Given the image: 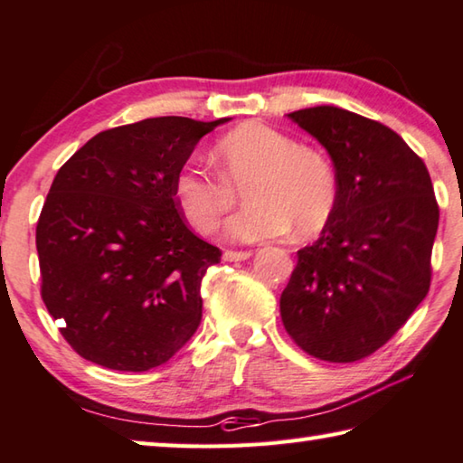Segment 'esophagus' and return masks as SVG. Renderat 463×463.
Here are the masks:
<instances>
[{"instance_id": "34e87169", "label": "esophagus", "mask_w": 463, "mask_h": 463, "mask_svg": "<svg viewBox=\"0 0 463 463\" xmlns=\"http://www.w3.org/2000/svg\"><path fill=\"white\" fill-rule=\"evenodd\" d=\"M253 255L250 250H224V261H245Z\"/></svg>"}]
</instances>
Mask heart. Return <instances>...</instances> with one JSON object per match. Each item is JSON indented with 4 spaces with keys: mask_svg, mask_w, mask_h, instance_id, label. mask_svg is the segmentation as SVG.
Returning a JSON list of instances; mask_svg holds the SVG:
<instances>
[{
    "mask_svg": "<svg viewBox=\"0 0 463 463\" xmlns=\"http://www.w3.org/2000/svg\"><path fill=\"white\" fill-rule=\"evenodd\" d=\"M214 156L221 175L184 165L174 179L177 206L194 229L214 231L249 179L247 210L229 218L224 237L261 242L294 229L308 237L326 224L336 200L333 165L323 153L298 146L292 137L260 122L242 124L218 140Z\"/></svg>",
    "mask_w": 463,
    "mask_h": 463,
    "instance_id": "obj_1",
    "label": "heart"
}]
</instances>
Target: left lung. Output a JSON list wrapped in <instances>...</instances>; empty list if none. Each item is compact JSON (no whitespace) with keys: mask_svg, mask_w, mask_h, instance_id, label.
<instances>
[{"mask_svg":"<svg viewBox=\"0 0 463 463\" xmlns=\"http://www.w3.org/2000/svg\"><path fill=\"white\" fill-rule=\"evenodd\" d=\"M326 148L336 200L279 298L288 335L318 359L380 349L430 286L439 206L420 156L383 124L336 106L286 114Z\"/></svg>","mask_w":463,"mask_h":463,"instance_id":"left-lung-1","label":"left lung"}]
</instances>
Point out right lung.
<instances>
[{
    "label": "right lung",
    "instance_id": "add662e5",
    "mask_svg": "<svg viewBox=\"0 0 463 463\" xmlns=\"http://www.w3.org/2000/svg\"><path fill=\"white\" fill-rule=\"evenodd\" d=\"M229 120L161 116L109 128L59 169L36 224L43 300L88 362L146 372L198 331L200 286L221 250L187 229L174 179Z\"/></svg>",
    "mask_w": 463,
    "mask_h": 463
}]
</instances>
